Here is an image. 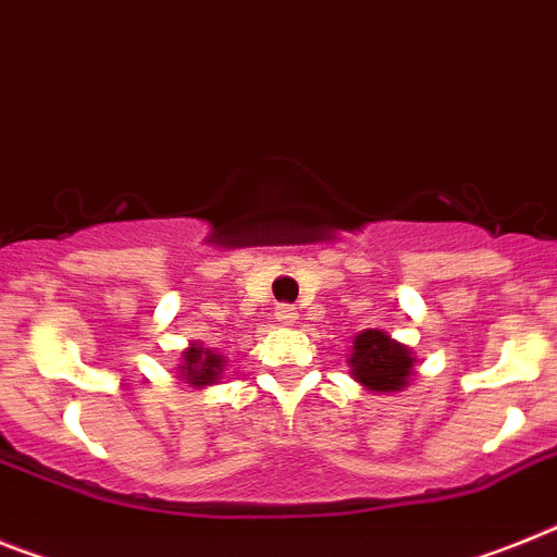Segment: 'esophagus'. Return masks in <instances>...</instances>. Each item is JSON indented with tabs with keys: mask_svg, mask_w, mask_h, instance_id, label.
Listing matches in <instances>:
<instances>
[{
	"mask_svg": "<svg viewBox=\"0 0 557 557\" xmlns=\"http://www.w3.org/2000/svg\"><path fill=\"white\" fill-rule=\"evenodd\" d=\"M275 318H278V324L293 326L298 321V312H296V307H289V304H282V307L275 310Z\"/></svg>",
	"mask_w": 557,
	"mask_h": 557,
	"instance_id": "1",
	"label": "esophagus"
}]
</instances>
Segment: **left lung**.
I'll return each mask as SVG.
<instances>
[{
	"label": "left lung",
	"mask_w": 557,
	"mask_h": 557,
	"mask_svg": "<svg viewBox=\"0 0 557 557\" xmlns=\"http://www.w3.org/2000/svg\"><path fill=\"white\" fill-rule=\"evenodd\" d=\"M349 374L358 380L366 392L397 394L408 388L414 377L417 358L411 346L394 341L383 330H363L355 335L346 355Z\"/></svg>",
	"instance_id": "1"
}]
</instances>
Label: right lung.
Instances as JSON below:
<instances>
[{"label":"right lung","mask_w":557,"mask_h":557,"mask_svg":"<svg viewBox=\"0 0 557 557\" xmlns=\"http://www.w3.org/2000/svg\"><path fill=\"white\" fill-rule=\"evenodd\" d=\"M227 358L222 351L208 349L199 341H191L180 351V363H177V377L183 383H188L191 388H208L216 386L222 377H225Z\"/></svg>","instance_id":"obj_1"}]
</instances>
